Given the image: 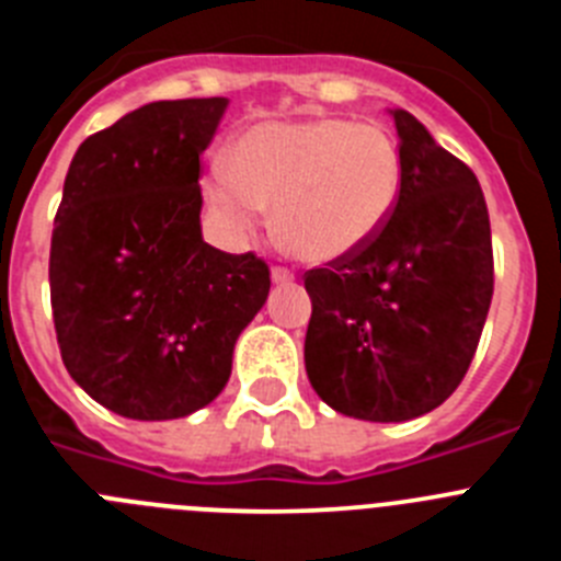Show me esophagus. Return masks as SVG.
<instances>
[{
	"instance_id": "esophagus-1",
	"label": "esophagus",
	"mask_w": 561,
	"mask_h": 561,
	"mask_svg": "<svg viewBox=\"0 0 561 561\" xmlns=\"http://www.w3.org/2000/svg\"><path fill=\"white\" fill-rule=\"evenodd\" d=\"M295 280V275H291L289 270H284V266H272V284H291Z\"/></svg>"
}]
</instances>
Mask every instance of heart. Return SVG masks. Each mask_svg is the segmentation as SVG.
<instances>
[{
  "label": "heart",
  "mask_w": 561,
  "mask_h": 561,
  "mask_svg": "<svg viewBox=\"0 0 561 561\" xmlns=\"http://www.w3.org/2000/svg\"><path fill=\"white\" fill-rule=\"evenodd\" d=\"M401 180L399 146L385 128L314 117L247 131L232 171H210L207 196L236 236H250L261 207H272V230L289 255L331 264L379 236Z\"/></svg>",
  "instance_id": "obj_1"
}]
</instances>
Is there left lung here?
<instances>
[{"mask_svg":"<svg viewBox=\"0 0 561 561\" xmlns=\"http://www.w3.org/2000/svg\"><path fill=\"white\" fill-rule=\"evenodd\" d=\"M393 216L331 270L306 272V374L331 410L410 421L455 393L492 306V227L474 173L404 108Z\"/></svg>","mask_w":561,"mask_h":561,"instance_id":"1","label":"left lung"}]
</instances>
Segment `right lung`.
<instances>
[{
	"mask_svg": "<svg viewBox=\"0 0 561 561\" xmlns=\"http://www.w3.org/2000/svg\"><path fill=\"white\" fill-rule=\"evenodd\" d=\"M230 101H157L81 142L49 247L61 359L98 404L185 419L225 390L270 270L202 238L199 157Z\"/></svg>",
	"mask_w": 561,
	"mask_h": 561,
	"instance_id": "obj_1",
	"label": "right lung"
}]
</instances>
